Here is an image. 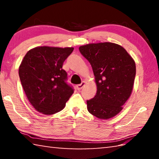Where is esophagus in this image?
Instances as JSON below:
<instances>
[{"mask_svg": "<svg viewBox=\"0 0 159 159\" xmlns=\"http://www.w3.org/2000/svg\"><path fill=\"white\" fill-rule=\"evenodd\" d=\"M85 81H83L81 83H80V84H79V85H78L77 86H76V88H77V90H80L82 89V88L84 87V86L85 85Z\"/></svg>", "mask_w": 159, "mask_h": 159, "instance_id": "esophagus-1", "label": "esophagus"}]
</instances>
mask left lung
I'll return each mask as SVG.
<instances>
[{
  "label": "left lung",
  "mask_w": 159,
  "mask_h": 159,
  "mask_svg": "<svg viewBox=\"0 0 159 159\" xmlns=\"http://www.w3.org/2000/svg\"><path fill=\"white\" fill-rule=\"evenodd\" d=\"M79 50L92 66L97 85L96 95L87 101L88 111L100 119L115 116L133 91L134 60L121 45L114 43L86 44Z\"/></svg>",
  "instance_id": "8db88e82"
}]
</instances>
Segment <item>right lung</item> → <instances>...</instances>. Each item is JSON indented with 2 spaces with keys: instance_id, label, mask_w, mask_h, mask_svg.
Segmentation results:
<instances>
[{
  "instance_id": "right-lung-1",
  "label": "right lung",
  "mask_w": 159,
  "mask_h": 159,
  "mask_svg": "<svg viewBox=\"0 0 159 159\" xmlns=\"http://www.w3.org/2000/svg\"><path fill=\"white\" fill-rule=\"evenodd\" d=\"M74 48L39 46L26 54L19 76L26 98L34 108L45 115L62 110L74 93L66 84L64 61Z\"/></svg>"
}]
</instances>
